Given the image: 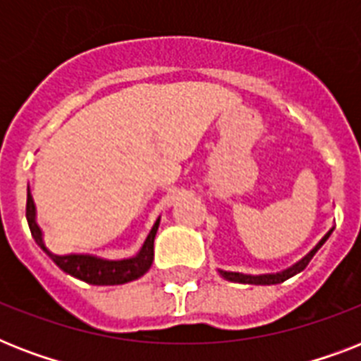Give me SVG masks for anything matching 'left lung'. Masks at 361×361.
Instances as JSON below:
<instances>
[{
	"instance_id": "1",
	"label": "left lung",
	"mask_w": 361,
	"mask_h": 361,
	"mask_svg": "<svg viewBox=\"0 0 361 361\" xmlns=\"http://www.w3.org/2000/svg\"><path fill=\"white\" fill-rule=\"evenodd\" d=\"M331 231L326 234L322 240L317 243V247H314L313 251L307 252L305 257L300 260V262H296L294 266H290L288 269H283V271H279V274H264V275H245V274H240V271H225V269H219V274L225 277V279L228 281H236V283H249V285H277V283H283V281H286L288 277H292V275L300 274L302 269H305V266H307L309 262H311V258L314 257V252L319 251L320 247L324 245V241L330 238Z\"/></svg>"
}]
</instances>
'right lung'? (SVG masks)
<instances>
[{"label": "right lung", "mask_w": 361, "mask_h": 361, "mask_svg": "<svg viewBox=\"0 0 361 361\" xmlns=\"http://www.w3.org/2000/svg\"><path fill=\"white\" fill-rule=\"evenodd\" d=\"M25 219L30 225L31 236L37 241V245L52 258L56 266L67 271L69 275L90 283V285H123L133 279H138L146 274L153 262V241L159 228V219L153 225L152 232L147 234L140 252L136 257L123 258V260H104V258L93 257V255H54L44 247L41 236V228L35 223V204L27 191V202H25Z\"/></svg>", "instance_id": "1"}]
</instances>
